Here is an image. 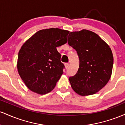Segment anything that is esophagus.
Instances as JSON below:
<instances>
[{"mask_svg":"<svg viewBox=\"0 0 125 125\" xmlns=\"http://www.w3.org/2000/svg\"><path fill=\"white\" fill-rule=\"evenodd\" d=\"M64 65H65V67L66 68H68L69 67V63H66L65 64H64Z\"/></svg>","mask_w":125,"mask_h":125,"instance_id":"34e87169","label":"esophagus"}]
</instances>
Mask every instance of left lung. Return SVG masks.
I'll return each instance as SVG.
<instances>
[{
	"label": "left lung",
	"instance_id": "8db88e82",
	"mask_svg": "<svg viewBox=\"0 0 125 125\" xmlns=\"http://www.w3.org/2000/svg\"><path fill=\"white\" fill-rule=\"evenodd\" d=\"M68 44L76 50L79 59L78 71L69 78L72 87L81 96L96 94L111 76V49L97 34L84 29L70 33Z\"/></svg>",
	"mask_w": 125,
	"mask_h": 125
}]
</instances>
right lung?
I'll use <instances>...</instances> for the list:
<instances>
[{
  "mask_svg": "<svg viewBox=\"0 0 125 125\" xmlns=\"http://www.w3.org/2000/svg\"><path fill=\"white\" fill-rule=\"evenodd\" d=\"M69 33L58 28L41 30L23 44L18 54V70L31 91L44 94L55 87L64 69L56 47L67 43Z\"/></svg>",
  "mask_w": 125,
  "mask_h": 125,
  "instance_id": "add662e5",
  "label": "right lung"
}]
</instances>
